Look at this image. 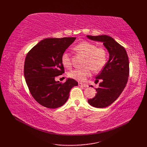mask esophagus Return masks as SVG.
Returning <instances> with one entry per match:
<instances>
[{"label":"esophagus","mask_w":147,"mask_h":147,"mask_svg":"<svg viewBox=\"0 0 147 147\" xmlns=\"http://www.w3.org/2000/svg\"><path fill=\"white\" fill-rule=\"evenodd\" d=\"M78 85L81 87H83V88H87V87H88V85H87V84L85 83H78Z\"/></svg>","instance_id":"obj_1"}]
</instances>
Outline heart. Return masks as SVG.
Returning <instances> with one entry per match:
<instances>
[{
    "label": "heart",
    "instance_id": "b5f03b06",
    "mask_svg": "<svg viewBox=\"0 0 147 147\" xmlns=\"http://www.w3.org/2000/svg\"><path fill=\"white\" fill-rule=\"evenodd\" d=\"M74 49L85 57L84 66L82 69H73L68 73L69 77L79 82H84L91 74V69L94 73L100 71L107 63V51L101 47H97L96 44L89 42H82L77 44ZM61 61L65 67H71V58L69 53L65 52L62 55Z\"/></svg>",
    "mask_w": 147,
    "mask_h": 147
}]
</instances>
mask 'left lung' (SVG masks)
Segmentation results:
<instances>
[{"instance_id": "obj_1", "label": "left lung", "mask_w": 147, "mask_h": 147, "mask_svg": "<svg viewBox=\"0 0 147 147\" xmlns=\"http://www.w3.org/2000/svg\"><path fill=\"white\" fill-rule=\"evenodd\" d=\"M95 41L102 42L109 52V61L96 76L95 83H99L96 94L89 99L90 105L104 108L116 100L125 88L129 74V59L124 47L107 35L87 36ZM92 86V85H91Z\"/></svg>"}]
</instances>
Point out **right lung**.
I'll return each mask as SVG.
<instances>
[{
  "instance_id": "right-lung-1",
  "label": "right lung",
  "mask_w": 147,
  "mask_h": 147,
  "mask_svg": "<svg viewBox=\"0 0 147 147\" xmlns=\"http://www.w3.org/2000/svg\"><path fill=\"white\" fill-rule=\"evenodd\" d=\"M75 37L46 38L28 52L24 65V75L31 94L43 107L55 109L63 105L71 89L78 83L72 78L61 83L55 78L64 73L61 57Z\"/></svg>"
}]
</instances>
